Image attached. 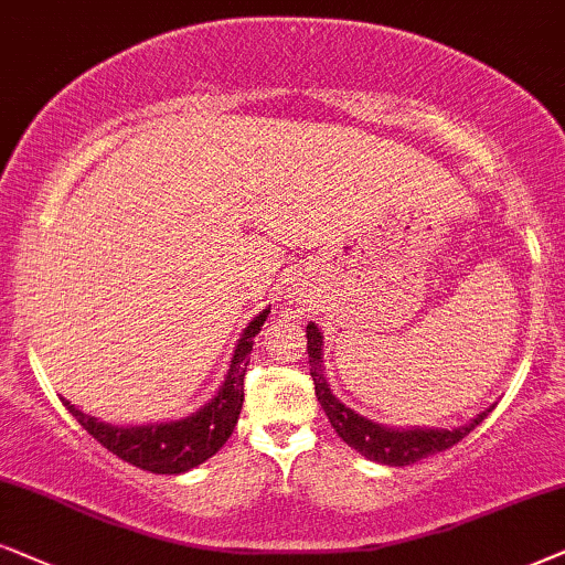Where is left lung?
Here are the masks:
<instances>
[{"instance_id":"1","label":"left lung","mask_w":565,"mask_h":565,"mask_svg":"<svg viewBox=\"0 0 565 565\" xmlns=\"http://www.w3.org/2000/svg\"><path fill=\"white\" fill-rule=\"evenodd\" d=\"M307 353H310V374L315 382V395L326 411L330 426L335 428V434L356 449L359 455H364L366 460L390 465V468H403V465H413L424 457H431L436 452H445V449L455 447L457 441H462L488 413L493 411L486 408L478 413L470 424L455 426V428H390L382 426L377 420H370L359 416L356 411L338 401L333 390L328 385L326 366H322V333L320 328L310 322L307 326Z\"/></svg>"}]
</instances>
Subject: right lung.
I'll return each mask as SVG.
<instances>
[{
  "instance_id": "1",
  "label": "right lung",
  "mask_w": 565,
  "mask_h": 565,
  "mask_svg": "<svg viewBox=\"0 0 565 565\" xmlns=\"http://www.w3.org/2000/svg\"><path fill=\"white\" fill-rule=\"evenodd\" d=\"M268 312L270 307L247 322V328L235 345V353H232L230 370L224 374L222 387L216 390L212 401L201 405L191 416L180 420H162V424L113 426L82 413L66 397H62V403L89 436H95L108 452L131 462L134 468L157 472V476H180V472L199 468L201 462H206L209 457L220 452L237 424L245 401L243 382L247 364H250L253 338L260 333Z\"/></svg>"
}]
</instances>
